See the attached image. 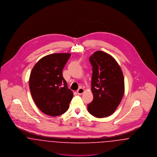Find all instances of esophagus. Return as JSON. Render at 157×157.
I'll return each mask as SVG.
<instances>
[{
    "label": "esophagus",
    "mask_w": 157,
    "mask_h": 157,
    "mask_svg": "<svg viewBox=\"0 0 157 157\" xmlns=\"http://www.w3.org/2000/svg\"><path fill=\"white\" fill-rule=\"evenodd\" d=\"M85 90L84 89H83L82 88H80L79 90H77V93L79 94V95H82V94L84 92Z\"/></svg>",
    "instance_id": "esophagus-1"
}]
</instances>
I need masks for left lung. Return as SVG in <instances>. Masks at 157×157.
I'll list each match as a JSON object with an SVG mask.
<instances>
[{"instance_id":"left-lung-1","label":"left lung","mask_w":157,"mask_h":157,"mask_svg":"<svg viewBox=\"0 0 157 157\" xmlns=\"http://www.w3.org/2000/svg\"><path fill=\"white\" fill-rule=\"evenodd\" d=\"M90 61L92 66L91 90L94 99L88 105V111L95 117H106L115 112L123 98L124 75L117 62L104 52H95Z\"/></svg>"}]
</instances>
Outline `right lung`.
I'll list each match as a JSON object with an SVG mask.
<instances>
[{"label":"right lung","mask_w":157,"mask_h":157,"mask_svg":"<svg viewBox=\"0 0 157 157\" xmlns=\"http://www.w3.org/2000/svg\"><path fill=\"white\" fill-rule=\"evenodd\" d=\"M71 54L53 53L39 60L29 78L32 97L38 108L45 114L56 117L67 111L73 98L67 88L62 70Z\"/></svg>","instance_id":"right-lung-1"}]
</instances>
